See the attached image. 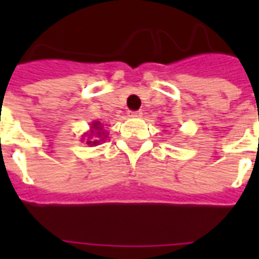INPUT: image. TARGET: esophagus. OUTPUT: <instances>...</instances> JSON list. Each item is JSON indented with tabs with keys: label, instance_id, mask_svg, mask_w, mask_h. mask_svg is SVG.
<instances>
[{
	"label": "esophagus",
	"instance_id": "1",
	"mask_svg": "<svg viewBox=\"0 0 259 259\" xmlns=\"http://www.w3.org/2000/svg\"><path fill=\"white\" fill-rule=\"evenodd\" d=\"M130 116H141L143 115V111H130Z\"/></svg>",
	"mask_w": 259,
	"mask_h": 259
}]
</instances>
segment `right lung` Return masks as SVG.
<instances>
[{
    "label": "right lung",
    "instance_id": "add662e5",
    "mask_svg": "<svg viewBox=\"0 0 259 259\" xmlns=\"http://www.w3.org/2000/svg\"><path fill=\"white\" fill-rule=\"evenodd\" d=\"M93 132H91V133H93V135H97V137H101V127H100V122H96V123L93 124ZM98 143H100V141L98 140H94V141H89L87 140V144H91V146H96V144H98Z\"/></svg>",
    "mask_w": 259,
    "mask_h": 259
}]
</instances>
